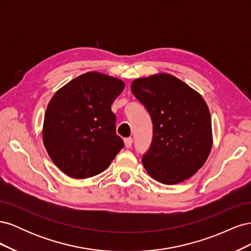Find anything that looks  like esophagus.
<instances>
[{
  "mask_svg": "<svg viewBox=\"0 0 251 251\" xmlns=\"http://www.w3.org/2000/svg\"><path fill=\"white\" fill-rule=\"evenodd\" d=\"M132 144H133V138H132V137H127V138L125 139V146H126L127 149L131 148Z\"/></svg>",
  "mask_w": 251,
  "mask_h": 251,
  "instance_id": "34e87169",
  "label": "esophagus"
}]
</instances>
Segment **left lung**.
<instances>
[{
	"mask_svg": "<svg viewBox=\"0 0 251 251\" xmlns=\"http://www.w3.org/2000/svg\"><path fill=\"white\" fill-rule=\"evenodd\" d=\"M131 90L153 123L151 147L142 156L144 169L163 184L191 178L212 144L210 114L202 96L166 73L135 79Z\"/></svg>",
	"mask_w": 251,
	"mask_h": 251,
	"instance_id": "left-lung-1",
	"label": "left lung"
}]
</instances>
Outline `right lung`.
I'll use <instances>...</instances> for the list:
<instances>
[{"label": "right lung", "instance_id": "1", "mask_svg": "<svg viewBox=\"0 0 251 251\" xmlns=\"http://www.w3.org/2000/svg\"><path fill=\"white\" fill-rule=\"evenodd\" d=\"M124 89L123 80L89 72L68 82L51 98L43 140L52 161L68 176L86 179L100 174L124 148L111 110Z\"/></svg>", "mask_w": 251, "mask_h": 251}]
</instances>
